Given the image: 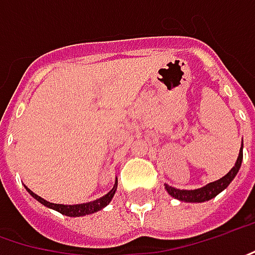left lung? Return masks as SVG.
<instances>
[{"label":"left lung","mask_w":255,"mask_h":255,"mask_svg":"<svg viewBox=\"0 0 255 255\" xmlns=\"http://www.w3.org/2000/svg\"><path fill=\"white\" fill-rule=\"evenodd\" d=\"M241 162H243V145H241V149H240V154L237 158V162L235 165L231 168V171L225 174L222 178L216 180V181H212L209 184L200 187V189H194V190H180V189H175L171 187L168 184H165V190L168 191L170 196H173L174 199L180 200V202H187V203H202V202H208L210 199L216 197L221 191H224L227 189L228 186L231 184V181L235 178V175L240 171V167H241Z\"/></svg>","instance_id":"obj_1"}]
</instances>
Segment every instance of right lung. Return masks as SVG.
I'll use <instances>...</instances> for the list:
<instances>
[{
  "instance_id": "add662e5",
  "label": "right lung",
  "mask_w": 255,
  "mask_h": 255,
  "mask_svg": "<svg viewBox=\"0 0 255 255\" xmlns=\"http://www.w3.org/2000/svg\"><path fill=\"white\" fill-rule=\"evenodd\" d=\"M26 189H27V187H26ZM116 189H118V178H116V181H115L113 189L109 191L107 194H104L103 197L96 199V200H93V202L80 203V205H59V203H50V202L45 200L43 197H40V196H37L36 193H33L30 189H27V191L36 199V200H37V202H40L42 205H45L46 208H50V209L56 210V212H59V213H62V215H66V216H71V218H78V216H85V215L96 213V212H99V210H101L103 208H106V206L112 202V199H113V196H115V193H116Z\"/></svg>"
}]
</instances>
